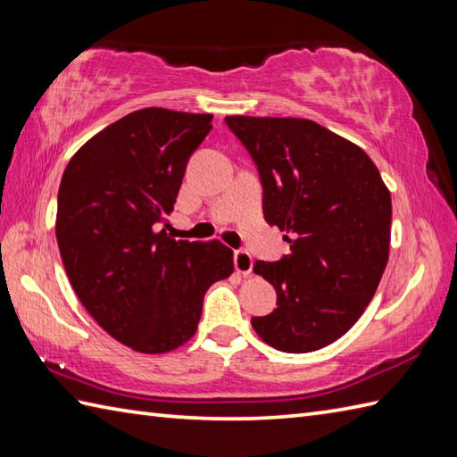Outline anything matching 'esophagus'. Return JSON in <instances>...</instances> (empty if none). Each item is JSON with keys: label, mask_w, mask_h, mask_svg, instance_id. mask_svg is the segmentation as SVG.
<instances>
[{"label": "esophagus", "mask_w": 457, "mask_h": 457, "mask_svg": "<svg viewBox=\"0 0 457 457\" xmlns=\"http://www.w3.org/2000/svg\"><path fill=\"white\" fill-rule=\"evenodd\" d=\"M234 263H236V270L239 275L249 277L251 273H253V259H251V255L245 253V251H236Z\"/></svg>", "instance_id": "esophagus-1"}]
</instances>
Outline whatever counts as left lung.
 <instances>
[{"label": "left lung", "mask_w": 457, "mask_h": 457, "mask_svg": "<svg viewBox=\"0 0 457 457\" xmlns=\"http://www.w3.org/2000/svg\"><path fill=\"white\" fill-rule=\"evenodd\" d=\"M263 182L269 226L290 253L253 270L277 308L251 326L270 347L308 353L342 337L375 296L389 261L391 192L355 143L310 120L228 115Z\"/></svg>", "instance_id": "obj_1"}]
</instances>
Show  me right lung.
<instances>
[{"instance_id": "right-lung-1", "label": "right lung", "mask_w": 457, "mask_h": 457, "mask_svg": "<svg viewBox=\"0 0 457 457\" xmlns=\"http://www.w3.org/2000/svg\"><path fill=\"white\" fill-rule=\"evenodd\" d=\"M212 113L145 108L74 153L58 188L56 241L68 280L105 332L139 353H169L196 334L206 290L234 273L218 239H172L177 204Z\"/></svg>"}]
</instances>
